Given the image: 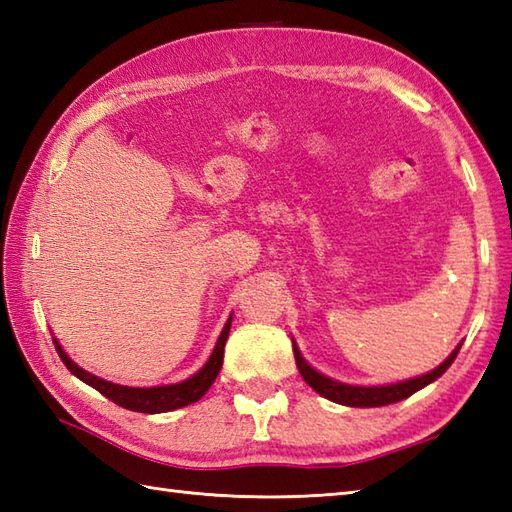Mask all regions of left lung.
<instances>
[{"label": "left lung", "mask_w": 512, "mask_h": 512, "mask_svg": "<svg viewBox=\"0 0 512 512\" xmlns=\"http://www.w3.org/2000/svg\"><path fill=\"white\" fill-rule=\"evenodd\" d=\"M462 343L455 347V350L449 354V358L444 363H440L436 369H431L429 374L418 376V378H411L405 380V383H396V385H380V387H356V385H345L339 383V380H332L328 376L319 374L317 369L310 367L306 363V358L301 356L299 347L292 343V350H295V361H297V369L299 374L303 376V380L321 394L323 398H328L332 402H339V405L345 407H383V405H391V402H398V400H405L411 394H416L418 389L427 387L433 380H438L447 369L451 367V363L455 361V356H458Z\"/></svg>", "instance_id": "left-lung-1"}]
</instances>
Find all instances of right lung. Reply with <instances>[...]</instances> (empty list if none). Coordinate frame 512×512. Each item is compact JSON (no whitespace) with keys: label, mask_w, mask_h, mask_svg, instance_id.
I'll use <instances>...</instances> for the list:
<instances>
[{"label":"right lung","mask_w":512,"mask_h":512,"mask_svg":"<svg viewBox=\"0 0 512 512\" xmlns=\"http://www.w3.org/2000/svg\"><path fill=\"white\" fill-rule=\"evenodd\" d=\"M231 321H233V317H228L220 339H217V343L213 347V354L209 356V361L204 363V367L198 374H193L191 378L182 380V383L162 385V387H125V385L110 383V380H103L99 376L85 372V369H81L68 354L63 352V347L59 345L57 339H52V341H54V347H57L63 365L68 367L76 378H81L83 383H88L96 391H101L105 398H110L112 402H116V405H121L129 411L165 413V411L187 407V405H191V402H198L206 394V391H209L213 380L217 378V374H220V369H222L224 345L228 339V332H231Z\"/></svg>","instance_id":"obj_1"}]
</instances>
